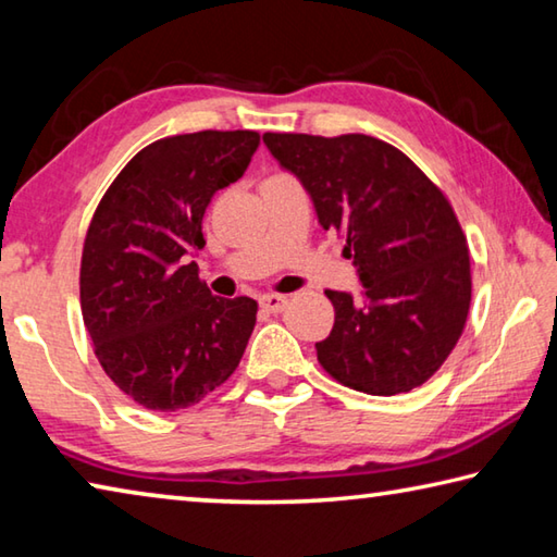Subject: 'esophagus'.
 I'll return each mask as SVG.
<instances>
[{"label":"esophagus","instance_id":"esophagus-1","mask_svg":"<svg viewBox=\"0 0 557 557\" xmlns=\"http://www.w3.org/2000/svg\"><path fill=\"white\" fill-rule=\"evenodd\" d=\"M287 297L285 295H262L260 297V307L265 309V312H270V314H277V312H282V309L287 307Z\"/></svg>","mask_w":557,"mask_h":557}]
</instances>
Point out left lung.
<instances>
[{"label": "left lung", "instance_id": "8db88e82", "mask_svg": "<svg viewBox=\"0 0 557 557\" xmlns=\"http://www.w3.org/2000/svg\"><path fill=\"white\" fill-rule=\"evenodd\" d=\"M272 157L312 196L324 231L346 240L363 297L326 289L334 329L322 369L369 395L408 393L437 373L471 301L467 235L437 184L398 147L369 135L265 132Z\"/></svg>", "mask_w": 557, "mask_h": 557}]
</instances>
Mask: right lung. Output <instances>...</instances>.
Segmentation results:
<instances>
[{
	"mask_svg": "<svg viewBox=\"0 0 557 557\" xmlns=\"http://www.w3.org/2000/svg\"><path fill=\"white\" fill-rule=\"evenodd\" d=\"M252 129L157 139L102 196L81 258V312L117 388L147 410H184L238 369L258 301L213 297L188 256L201 250L213 194L238 182Z\"/></svg>",
	"mask_w": 557,
	"mask_h": 557,
	"instance_id": "add662e5",
	"label": "right lung"
}]
</instances>
